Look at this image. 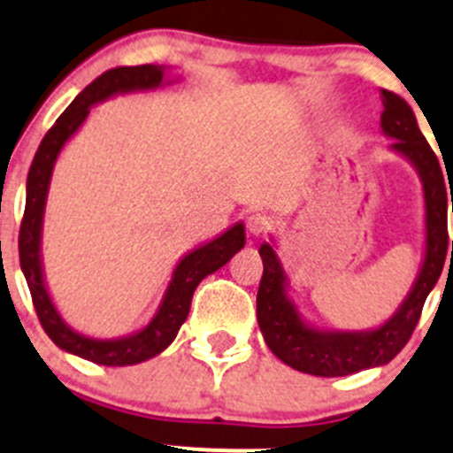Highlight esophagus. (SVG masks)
Returning a JSON list of instances; mask_svg holds the SVG:
<instances>
[{"label":"esophagus","mask_w":453,"mask_h":453,"mask_svg":"<svg viewBox=\"0 0 453 453\" xmlns=\"http://www.w3.org/2000/svg\"><path fill=\"white\" fill-rule=\"evenodd\" d=\"M269 226H271V218L266 213H260V211H256V213H251L247 218V229L251 235L266 234Z\"/></svg>","instance_id":"34e87169"}]
</instances>
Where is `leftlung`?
I'll return each instance as SVG.
<instances>
[{
    "label": "left lung",
    "mask_w": 453,
    "mask_h": 453,
    "mask_svg": "<svg viewBox=\"0 0 453 453\" xmlns=\"http://www.w3.org/2000/svg\"><path fill=\"white\" fill-rule=\"evenodd\" d=\"M385 111L380 115L382 135L391 137L389 150L404 157L423 182L425 200V251L416 280L403 303L378 326L363 331L322 329L300 313L288 296V275L278 257L275 240L260 244L265 265L257 288V325L271 351L288 367L322 378L349 376L363 369L382 367L394 360L411 338L423 304L442 273L449 256L447 238V191L445 173L436 153L420 133L411 106L391 90H380ZM449 178V175H447ZM453 211V200H451ZM453 257V240H451Z\"/></svg>",
    "instance_id": "obj_1"
}]
</instances>
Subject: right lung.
I'll return each instance as SVG.
<instances>
[{"label": "right lung", "instance_id": "obj_1", "mask_svg": "<svg viewBox=\"0 0 453 453\" xmlns=\"http://www.w3.org/2000/svg\"><path fill=\"white\" fill-rule=\"evenodd\" d=\"M178 80L180 77H171L169 68L157 66V64L119 66L106 71L104 75L97 77L93 84H88L77 95L73 104L59 115L53 128L46 133L40 149H37L35 159L30 165L28 180H26V211L19 229V265L26 282H28L37 318H40L49 338L59 349L90 360L95 365L127 367V365H137L155 358L157 353L165 351L188 318V309H191L197 284L206 275L226 265L247 242L244 224L235 222L224 234L215 235L209 242H202L200 247L184 253L175 265L173 273H171L169 287L159 300V307L153 313V318L142 329L127 335H118V338H93V335L80 334L64 320L59 309L55 307L53 298H50L44 275V260H42V231H44L50 178H53L59 153L66 146V142L80 131L93 106L111 100L115 95L155 90Z\"/></svg>", "mask_w": 453, "mask_h": 453}]
</instances>
